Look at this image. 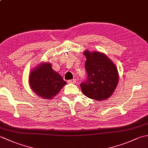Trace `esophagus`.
Masks as SVG:
<instances>
[{
    "mask_svg": "<svg viewBox=\"0 0 148 148\" xmlns=\"http://www.w3.org/2000/svg\"><path fill=\"white\" fill-rule=\"evenodd\" d=\"M76 81H77V80H76V79H74L69 80V81H68V83H76Z\"/></svg>",
    "mask_w": 148,
    "mask_h": 148,
    "instance_id": "obj_1",
    "label": "esophagus"
}]
</instances>
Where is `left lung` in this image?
Wrapping results in <instances>:
<instances>
[{"label": "left lung", "mask_w": 148, "mask_h": 148, "mask_svg": "<svg viewBox=\"0 0 148 148\" xmlns=\"http://www.w3.org/2000/svg\"><path fill=\"white\" fill-rule=\"evenodd\" d=\"M86 56V81L80 86L83 93L90 99L102 101L114 93L119 81L117 67L105 54L98 51L83 52Z\"/></svg>", "instance_id": "left-lung-1"}]
</instances>
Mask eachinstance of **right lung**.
Here are the masks:
<instances>
[{
  "instance_id": "right-lung-1",
  "label": "right lung",
  "mask_w": 148,
  "mask_h": 148,
  "mask_svg": "<svg viewBox=\"0 0 148 148\" xmlns=\"http://www.w3.org/2000/svg\"><path fill=\"white\" fill-rule=\"evenodd\" d=\"M29 84L33 92L45 99H52L67 83L49 62L40 63L30 72Z\"/></svg>"
}]
</instances>
